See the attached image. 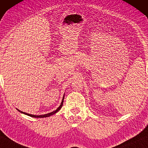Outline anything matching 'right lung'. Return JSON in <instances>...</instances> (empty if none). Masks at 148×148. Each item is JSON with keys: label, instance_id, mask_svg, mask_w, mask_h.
Returning a JSON list of instances; mask_svg holds the SVG:
<instances>
[{"label": "right lung", "instance_id": "right-lung-1", "mask_svg": "<svg viewBox=\"0 0 148 148\" xmlns=\"http://www.w3.org/2000/svg\"><path fill=\"white\" fill-rule=\"evenodd\" d=\"M64 96L63 97V98H62V102H61V104H60V106H59V107L58 108H57L56 110H55V111H53L52 112H51V113H48V114H45V115H40V116L32 115V114H29L25 113V112H21V111H20L19 110H18L19 112H21V113H23V114H26V115H28V116H30V117H33V118H45V117H48V116H50L53 115V114H56L57 112H58L59 110H60L61 109V108H62V105H63V102H64Z\"/></svg>", "mask_w": 148, "mask_h": 148}]
</instances>
